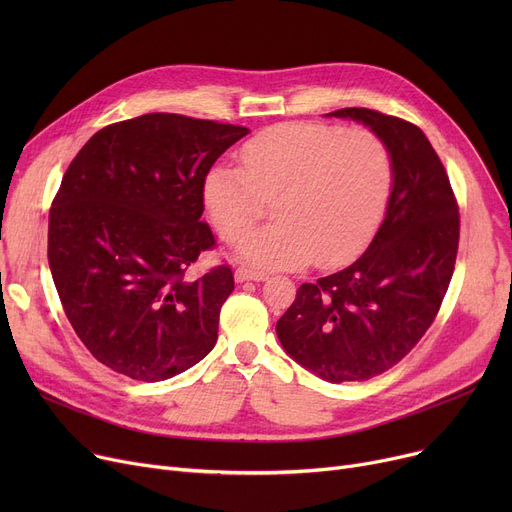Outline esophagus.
Returning a JSON list of instances; mask_svg holds the SVG:
<instances>
[{
	"label": "esophagus",
	"instance_id": "1",
	"mask_svg": "<svg viewBox=\"0 0 512 512\" xmlns=\"http://www.w3.org/2000/svg\"><path fill=\"white\" fill-rule=\"evenodd\" d=\"M234 280H236V282H247V280L263 282V280H267V274H265V272H259V270H251V267L240 265V267H236Z\"/></svg>",
	"mask_w": 512,
	"mask_h": 512
}]
</instances>
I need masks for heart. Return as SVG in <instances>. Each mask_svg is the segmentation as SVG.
I'll list each match as a JSON object with an SVG mask.
<instances>
[{"mask_svg": "<svg viewBox=\"0 0 512 512\" xmlns=\"http://www.w3.org/2000/svg\"><path fill=\"white\" fill-rule=\"evenodd\" d=\"M242 168L218 164L203 178V203L218 234L234 242L277 199L276 225L245 236L238 255L261 267L338 265L378 232L394 186L388 143L369 128L286 122L240 151Z\"/></svg>", "mask_w": 512, "mask_h": 512, "instance_id": "1", "label": "heart"}]
</instances>
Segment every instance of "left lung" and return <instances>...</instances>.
I'll return each mask as SVG.
<instances>
[{"label": "left lung", "mask_w": 512, "mask_h": 512, "mask_svg": "<svg viewBox=\"0 0 512 512\" xmlns=\"http://www.w3.org/2000/svg\"><path fill=\"white\" fill-rule=\"evenodd\" d=\"M328 116L363 122L388 143L392 195L367 251L344 270L301 284L276 332L284 351L321 380L363 382L409 355L434 324L461 220L448 174L419 126L367 107Z\"/></svg>", "instance_id": "obj_1"}]
</instances>
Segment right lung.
<instances>
[{
  "instance_id": "add662e5",
  "label": "right lung",
  "mask_w": 512,
  "mask_h": 512,
  "mask_svg": "<svg viewBox=\"0 0 512 512\" xmlns=\"http://www.w3.org/2000/svg\"><path fill=\"white\" fill-rule=\"evenodd\" d=\"M249 128L145 114L101 128L68 166L49 209L47 257L76 336L116 373L174 378L218 340L230 265L188 276L213 249L203 178Z\"/></svg>"
}]
</instances>
